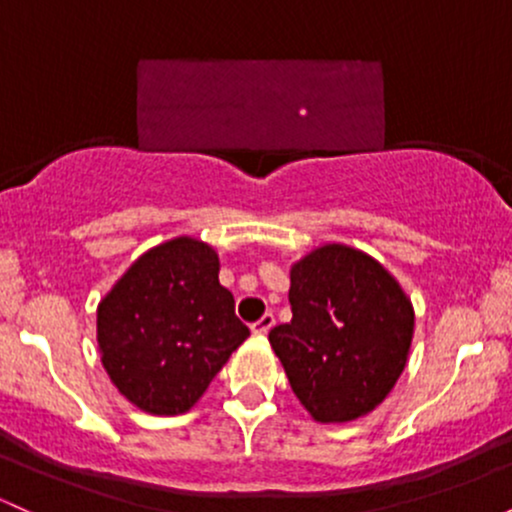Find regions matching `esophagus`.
Returning <instances> with one entry per match:
<instances>
[{
	"mask_svg": "<svg viewBox=\"0 0 512 512\" xmlns=\"http://www.w3.org/2000/svg\"><path fill=\"white\" fill-rule=\"evenodd\" d=\"M272 325H274V316H272V313H265V316H262L260 320H255L250 328H252V333H255V335H267L269 330H272Z\"/></svg>",
	"mask_w": 512,
	"mask_h": 512,
	"instance_id": "obj_1",
	"label": "esophagus"
}]
</instances>
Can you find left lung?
Masks as SVG:
<instances>
[{"instance_id": "1", "label": "left lung", "mask_w": 512, "mask_h": 512, "mask_svg": "<svg viewBox=\"0 0 512 512\" xmlns=\"http://www.w3.org/2000/svg\"><path fill=\"white\" fill-rule=\"evenodd\" d=\"M291 323L269 330L296 398L318 423L374 411L408 362L413 306L379 262L323 245L291 267Z\"/></svg>"}]
</instances>
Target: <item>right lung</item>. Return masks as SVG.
<instances>
[{
  "mask_svg": "<svg viewBox=\"0 0 512 512\" xmlns=\"http://www.w3.org/2000/svg\"><path fill=\"white\" fill-rule=\"evenodd\" d=\"M250 330L218 284V255L174 238L140 255L97 308L101 364L140 411H189Z\"/></svg>",
  "mask_w": 512,
  "mask_h": 512,
  "instance_id": "add662e5",
  "label": "right lung"
}]
</instances>
